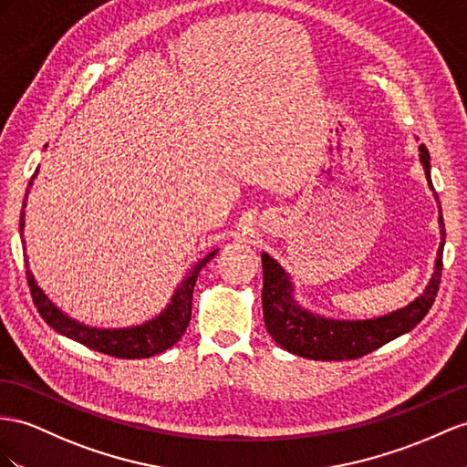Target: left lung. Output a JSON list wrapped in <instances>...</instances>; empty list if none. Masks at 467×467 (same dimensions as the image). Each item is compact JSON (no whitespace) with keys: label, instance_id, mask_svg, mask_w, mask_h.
<instances>
[{"label":"left lung","instance_id":"obj_1","mask_svg":"<svg viewBox=\"0 0 467 467\" xmlns=\"http://www.w3.org/2000/svg\"><path fill=\"white\" fill-rule=\"evenodd\" d=\"M420 161L430 179V153L420 146ZM434 189V187H432ZM441 226V244L438 248L436 270L432 274L428 288L420 297L406 306L399 312L382 316L367 321H333L306 312L294 302L292 285L288 276L276 260L268 254H262V270H265V288H262V314H265L266 329L280 348L294 355L316 358V361H343V358H358L382 345L392 341L394 337L416 327L428 309L432 307L441 280V253H444V219L440 211Z\"/></svg>","mask_w":467,"mask_h":467}]
</instances>
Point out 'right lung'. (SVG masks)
Segmentation results:
<instances>
[{
    "instance_id": "1",
    "label": "right lung",
    "mask_w": 467,
    "mask_h": 467,
    "mask_svg": "<svg viewBox=\"0 0 467 467\" xmlns=\"http://www.w3.org/2000/svg\"><path fill=\"white\" fill-rule=\"evenodd\" d=\"M35 175H37V171L33 173V177ZM33 177L29 185L33 183ZM23 209H26V201H23ZM23 209L19 217V231H23V224H26V221H23V217H26ZM214 254H217V250H213V253H209L205 258H201L197 265L185 274V278L182 280V284H179L173 300L170 306H167L165 312H161L155 319L148 321V324L130 327V329H97V327H87V326L77 324L75 319L67 317L61 309H57L49 300H47V296L43 294L39 285L35 284L33 274L29 272L27 258H26V266H27L26 274H27V284H29V292H31L35 307H37L41 317L55 331L63 333V336L87 345L88 349H94L104 355L119 357V358H146L173 348V345L182 339V336L187 331L197 276L201 268L205 266Z\"/></svg>"
}]
</instances>
